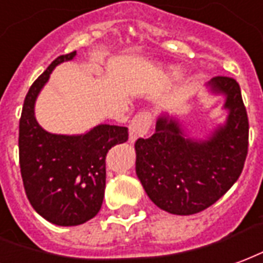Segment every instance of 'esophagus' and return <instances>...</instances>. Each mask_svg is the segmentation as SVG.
<instances>
[{
	"label": "esophagus",
	"instance_id": "obj_1",
	"mask_svg": "<svg viewBox=\"0 0 263 263\" xmlns=\"http://www.w3.org/2000/svg\"><path fill=\"white\" fill-rule=\"evenodd\" d=\"M151 122H153V115L150 112L144 110V112L137 113L130 122V141L134 143L139 137H144L150 130Z\"/></svg>",
	"mask_w": 263,
	"mask_h": 263
}]
</instances>
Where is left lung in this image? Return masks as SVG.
I'll list each match as a JSON object with an SVG mask.
<instances>
[{
	"label": "left lung",
	"instance_id": "left-lung-1",
	"mask_svg": "<svg viewBox=\"0 0 263 263\" xmlns=\"http://www.w3.org/2000/svg\"><path fill=\"white\" fill-rule=\"evenodd\" d=\"M226 95L229 118L208 140L187 139L179 122L168 116L157 120L155 133L136 141V172L151 200L179 216L212 206L237 182L248 154V115L238 82L218 76L210 81Z\"/></svg>",
	"mask_w": 263,
	"mask_h": 263
}]
</instances>
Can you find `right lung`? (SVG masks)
I'll return each instance as SVG.
<instances>
[{
	"mask_svg": "<svg viewBox=\"0 0 263 263\" xmlns=\"http://www.w3.org/2000/svg\"><path fill=\"white\" fill-rule=\"evenodd\" d=\"M76 51L59 55L32 84L19 119V165L25 193L40 216L57 226H78L95 217L106 183V154L129 139L122 126L99 124L81 136L47 133L34 119V101L57 64Z\"/></svg>",
	"mask_w": 263,
	"mask_h": 263,
	"instance_id": "1",
	"label": "right lung"
}]
</instances>
